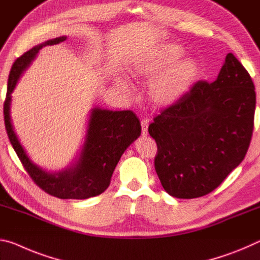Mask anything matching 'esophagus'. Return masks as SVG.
Returning <instances> with one entry per match:
<instances>
[{
	"mask_svg": "<svg viewBox=\"0 0 260 260\" xmlns=\"http://www.w3.org/2000/svg\"><path fill=\"white\" fill-rule=\"evenodd\" d=\"M147 127H148V122H147V120H143V121H142V135H143V136H147V134H148Z\"/></svg>",
	"mask_w": 260,
	"mask_h": 260,
	"instance_id": "1",
	"label": "esophagus"
}]
</instances>
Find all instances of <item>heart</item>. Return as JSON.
<instances>
[{"label": "heart", "instance_id": "b5f03b06", "mask_svg": "<svg viewBox=\"0 0 260 260\" xmlns=\"http://www.w3.org/2000/svg\"><path fill=\"white\" fill-rule=\"evenodd\" d=\"M185 49L176 44H166L138 59L133 72L137 76L152 77L148 85V98L158 107H170L186 95L199 76V63L192 57L180 59ZM124 86H129L124 84Z\"/></svg>", "mask_w": 260, "mask_h": 260}]
</instances>
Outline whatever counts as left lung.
I'll return each instance as SVG.
<instances>
[{
  "label": "left lung",
  "instance_id": "obj_1",
  "mask_svg": "<svg viewBox=\"0 0 260 260\" xmlns=\"http://www.w3.org/2000/svg\"><path fill=\"white\" fill-rule=\"evenodd\" d=\"M256 92L250 75L227 54L213 83L198 82L148 126L158 154L154 166L168 194L192 199L213 191L248 152Z\"/></svg>",
  "mask_w": 260,
  "mask_h": 260
}]
</instances>
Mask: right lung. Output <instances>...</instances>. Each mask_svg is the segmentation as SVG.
I'll use <instances>...</instances> for the list:
<instances>
[{
	"label": "right lung",
	"mask_w": 260,
	"mask_h": 260,
	"mask_svg": "<svg viewBox=\"0 0 260 260\" xmlns=\"http://www.w3.org/2000/svg\"><path fill=\"white\" fill-rule=\"evenodd\" d=\"M62 36L34 46L15 61L11 68L3 114L8 137L28 175L47 193L61 199H87L108 188L114 169L124 151L137 139L142 126L131 110H109L93 107L88 115L84 144L75 160L58 172H48L29 159L12 124L11 93L24 71L36 59L40 49L66 41Z\"/></svg>",
	"instance_id": "1"
}]
</instances>
